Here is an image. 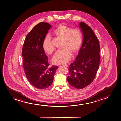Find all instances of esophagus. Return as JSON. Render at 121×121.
Returning <instances> with one entry per match:
<instances>
[{
  "label": "esophagus",
  "mask_w": 121,
  "mask_h": 121,
  "mask_svg": "<svg viewBox=\"0 0 121 121\" xmlns=\"http://www.w3.org/2000/svg\"><path fill=\"white\" fill-rule=\"evenodd\" d=\"M62 65L65 66V67H68V65H67V64H62Z\"/></svg>",
  "instance_id": "34e87169"
}]
</instances>
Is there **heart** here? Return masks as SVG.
<instances>
[{"label":"heart","instance_id":"obj_1","mask_svg":"<svg viewBox=\"0 0 121 121\" xmlns=\"http://www.w3.org/2000/svg\"><path fill=\"white\" fill-rule=\"evenodd\" d=\"M56 36L64 39L63 47L54 54L52 58V62L54 64H65L70 61L73 53L79 50L82 43V34L78 29H72L71 27L64 25H60L53 31ZM43 48L48 54H51L54 48L50 35L47 34L43 43Z\"/></svg>","mask_w":121,"mask_h":121}]
</instances>
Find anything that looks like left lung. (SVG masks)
<instances>
[{"instance_id":"8db88e82","label":"left lung","mask_w":121,"mask_h":121,"mask_svg":"<svg viewBox=\"0 0 121 121\" xmlns=\"http://www.w3.org/2000/svg\"><path fill=\"white\" fill-rule=\"evenodd\" d=\"M79 27L82 34V45L75 61L68 68L67 81L74 88L81 89L92 82L98 70L100 62V46L92 30L81 22Z\"/></svg>"}]
</instances>
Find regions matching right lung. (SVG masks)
<instances>
[{"label": "right lung", "instance_id": "add662e5", "mask_svg": "<svg viewBox=\"0 0 121 121\" xmlns=\"http://www.w3.org/2000/svg\"><path fill=\"white\" fill-rule=\"evenodd\" d=\"M51 26L44 22L36 25L26 36L22 49L23 68L27 79L31 85L40 90L52 84L58 67H49L43 48V40Z\"/></svg>", "mask_w": 121, "mask_h": 121}]
</instances>
